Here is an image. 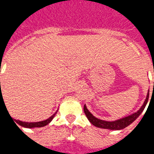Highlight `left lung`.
Wrapping results in <instances>:
<instances>
[{"label": "left lung", "mask_w": 154, "mask_h": 154, "mask_svg": "<svg viewBox=\"0 0 154 154\" xmlns=\"http://www.w3.org/2000/svg\"><path fill=\"white\" fill-rule=\"evenodd\" d=\"M153 88H154V82H153ZM149 90L148 91V94H147V97L144 100V102L143 104V106L140 107L137 112H134L130 116H125L124 118L121 119H116L114 121H106V120H102L95 117V116L91 113L90 111L88 110V109L86 106V105L84 106V113L87 117L88 120L90 121L94 126H96L97 128H100V129H110V130H120L126 128L127 126H129L130 124H132L134 120H135L138 117H139L142 112L144 110L146 105L148 103V100H149Z\"/></svg>", "instance_id": "8db88e82"}]
</instances>
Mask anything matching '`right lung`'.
<instances>
[{"instance_id": "right-lung-1", "label": "right lung", "mask_w": 154, "mask_h": 154, "mask_svg": "<svg viewBox=\"0 0 154 154\" xmlns=\"http://www.w3.org/2000/svg\"><path fill=\"white\" fill-rule=\"evenodd\" d=\"M2 92H1L0 99L2 98ZM56 113H57V111H56L53 116H50L48 119H45V120H43V121H39V122H24V121H20V120H17V119H15V121L19 125L22 126V127H25V128H39V127H44V126L48 125V124L52 121V119L54 118V116H55ZM15 125H16V124H15Z\"/></svg>"}]
</instances>
